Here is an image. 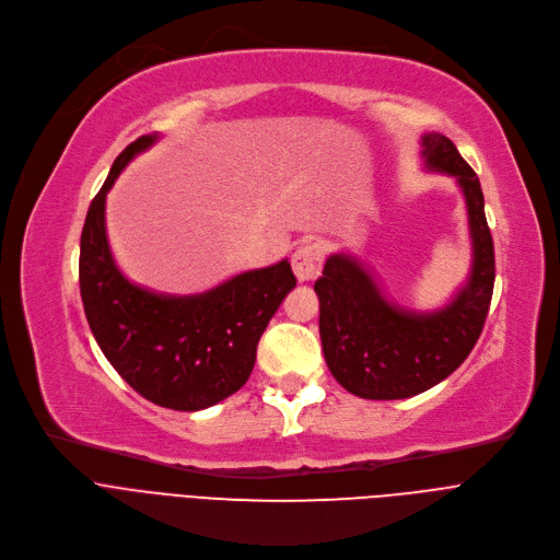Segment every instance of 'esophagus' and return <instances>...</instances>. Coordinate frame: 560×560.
<instances>
[{
	"mask_svg": "<svg viewBox=\"0 0 560 560\" xmlns=\"http://www.w3.org/2000/svg\"><path fill=\"white\" fill-rule=\"evenodd\" d=\"M322 260H325V254H322V247L311 243L300 247L295 254H292V272L300 281H311L319 275L322 270Z\"/></svg>",
	"mask_w": 560,
	"mask_h": 560,
	"instance_id": "obj_1",
	"label": "esophagus"
}]
</instances>
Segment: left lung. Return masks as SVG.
<instances>
[{"instance_id": "obj_1", "label": "left lung", "mask_w": 560, "mask_h": 560, "mask_svg": "<svg viewBox=\"0 0 560 560\" xmlns=\"http://www.w3.org/2000/svg\"><path fill=\"white\" fill-rule=\"evenodd\" d=\"M422 159L463 190L472 270L447 306L416 313L388 302L359 258H327L315 281L322 351L338 384L363 399H406L447 378L477 345L492 300L494 247L479 176L447 136L424 133Z\"/></svg>"}]
</instances>
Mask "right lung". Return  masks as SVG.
Returning <instances> with one entry per match:
<instances>
[{
  "mask_svg": "<svg viewBox=\"0 0 560 560\" xmlns=\"http://www.w3.org/2000/svg\"><path fill=\"white\" fill-rule=\"evenodd\" d=\"M154 142L156 133L133 140L91 201L81 231V302L104 357L138 395L172 410H201L247 384L258 340L298 279L279 260L201 295H159L131 283L108 247L106 195Z\"/></svg>",
  "mask_w": 560,
  "mask_h": 560,
  "instance_id": "right-lung-1",
  "label": "right lung"
}]
</instances>
